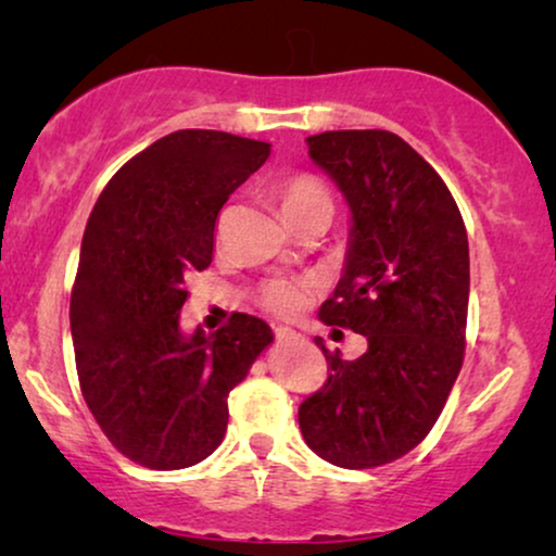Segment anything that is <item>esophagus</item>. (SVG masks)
Wrapping results in <instances>:
<instances>
[{
  "label": "esophagus",
  "mask_w": 556,
  "mask_h": 556,
  "mask_svg": "<svg viewBox=\"0 0 556 556\" xmlns=\"http://www.w3.org/2000/svg\"><path fill=\"white\" fill-rule=\"evenodd\" d=\"M276 339L280 341V344H291V341H299L301 339V333H295L293 329H288V326H278Z\"/></svg>",
  "instance_id": "obj_1"
}]
</instances>
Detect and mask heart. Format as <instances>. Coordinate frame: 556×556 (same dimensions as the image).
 Listing matches in <instances>:
<instances>
[{
	"label": "heart",
	"mask_w": 556,
	"mask_h": 556,
	"mask_svg": "<svg viewBox=\"0 0 556 556\" xmlns=\"http://www.w3.org/2000/svg\"><path fill=\"white\" fill-rule=\"evenodd\" d=\"M276 197L280 204V212L293 227H299L303 219L314 215H333V200L321 181L311 174H293L280 181L276 187ZM311 291L308 278H270L261 286L263 308H268L276 316H295L306 306Z\"/></svg>",
	"instance_id": "1"
}]
</instances>
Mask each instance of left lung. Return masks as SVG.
Masks as SVG:
<instances>
[{"label":"left lung","mask_w":556,"mask_h":556,"mask_svg":"<svg viewBox=\"0 0 556 556\" xmlns=\"http://www.w3.org/2000/svg\"><path fill=\"white\" fill-rule=\"evenodd\" d=\"M308 156L352 210L344 276L318 318L367 337L346 362L316 337L329 364L299 425L318 458L377 468L420 445L443 413L466 349L468 235L440 174L397 134L324 131Z\"/></svg>","instance_id":"8db88e82"}]
</instances>
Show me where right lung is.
Segmentation results:
<instances>
[{
	"label": "right lung",
	"mask_w": 556,
	"mask_h": 556,
	"mask_svg": "<svg viewBox=\"0 0 556 556\" xmlns=\"http://www.w3.org/2000/svg\"><path fill=\"white\" fill-rule=\"evenodd\" d=\"M268 156L265 141L174 131L128 159L90 212L71 295L75 367L105 438L139 466L179 470L215 453L227 394L273 341L248 314L215 333L179 329L219 210Z\"/></svg>",
	"instance_id": "right-lung-1"
}]
</instances>
